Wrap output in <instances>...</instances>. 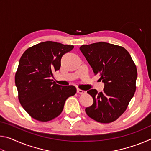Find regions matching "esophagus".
Masks as SVG:
<instances>
[{"instance_id":"1","label":"esophagus","mask_w":151,"mask_h":151,"mask_svg":"<svg viewBox=\"0 0 151 151\" xmlns=\"http://www.w3.org/2000/svg\"><path fill=\"white\" fill-rule=\"evenodd\" d=\"M76 92H77V93H78V94H85L86 92L85 91H83V90H81V89H79V88H77L76 89Z\"/></svg>"}]
</instances>
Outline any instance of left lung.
<instances>
[{
    "label": "left lung",
    "instance_id": "left-lung-1",
    "mask_svg": "<svg viewBox=\"0 0 151 151\" xmlns=\"http://www.w3.org/2000/svg\"><path fill=\"white\" fill-rule=\"evenodd\" d=\"M93 68L100 74L104 83L103 92L91 89L87 93L93 103L85 109L87 115L97 122L114 121L127 109L136 91L137 70L131 55L124 48L99 42L80 47Z\"/></svg>",
    "mask_w": 151,
    "mask_h": 151
}]
</instances>
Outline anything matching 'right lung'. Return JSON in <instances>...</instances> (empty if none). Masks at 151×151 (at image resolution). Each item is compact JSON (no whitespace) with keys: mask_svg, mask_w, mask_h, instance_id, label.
Instances as JSON below:
<instances>
[{"mask_svg":"<svg viewBox=\"0 0 151 151\" xmlns=\"http://www.w3.org/2000/svg\"><path fill=\"white\" fill-rule=\"evenodd\" d=\"M73 48L46 41L28 48L20 58L15 85L20 104L33 119L46 122L56 118L67 98L75 94L74 86H61L50 79L52 71L60 69L63 56Z\"/></svg>","mask_w":151,"mask_h":151,"instance_id":"right-lung-1","label":"right lung"}]
</instances>
